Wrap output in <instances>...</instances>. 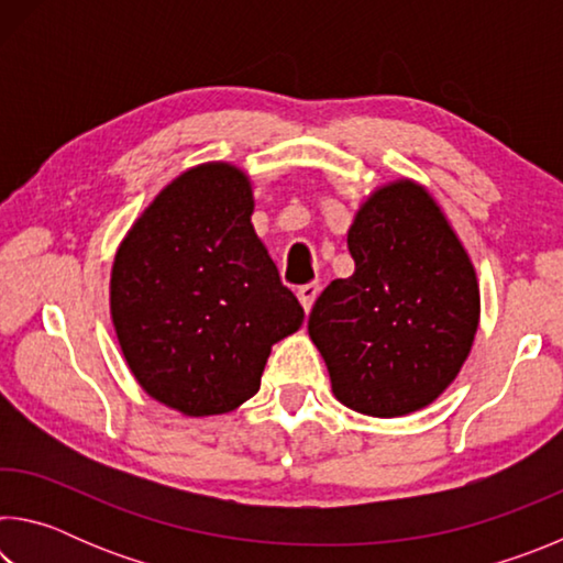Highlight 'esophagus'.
<instances>
[{"instance_id": "34e87169", "label": "esophagus", "mask_w": 563, "mask_h": 563, "mask_svg": "<svg viewBox=\"0 0 563 563\" xmlns=\"http://www.w3.org/2000/svg\"><path fill=\"white\" fill-rule=\"evenodd\" d=\"M318 292H320V285H318V283L300 285V288H298V300H300L305 312H310L312 302H316V298H318Z\"/></svg>"}]
</instances>
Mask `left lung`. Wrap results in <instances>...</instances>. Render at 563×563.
Returning a JSON list of instances; mask_svg holds the SVG:
<instances>
[{
  "label": "left lung",
  "instance_id": "left-lung-1",
  "mask_svg": "<svg viewBox=\"0 0 563 563\" xmlns=\"http://www.w3.org/2000/svg\"><path fill=\"white\" fill-rule=\"evenodd\" d=\"M347 247L355 273L312 305L310 340L342 405L369 417L412 415L470 357L479 325L470 253L430 190L409 178L367 196Z\"/></svg>",
  "mask_w": 563,
  "mask_h": 563
}]
</instances>
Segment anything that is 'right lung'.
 <instances>
[{
    "instance_id": "obj_1",
    "label": "right lung",
    "mask_w": 563,
    "mask_h": 563,
    "mask_svg": "<svg viewBox=\"0 0 563 563\" xmlns=\"http://www.w3.org/2000/svg\"><path fill=\"white\" fill-rule=\"evenodd\" d=\"M253 186L233 164L194 166L119 243L111 320L136 383L186 417L225 415L261 389L271 347L305 312L251 223Z\"/></svg>"
}]
</instances>
